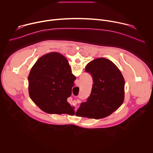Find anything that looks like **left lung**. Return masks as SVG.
Returning a JSON list of instances; mask_svg holds the SVG:
<instances>
[{
  "label": "left lung",
  "instance_id": "8db88e82",
  "mask_svg": "<svg viewBox=\"0 0 153 153\" xmlns=\"http://www.w3.org/2000/svg\"><path fill=\"white\" fill-rule=\"evenodd\" d=\"M51 52L40 57H51ZM85 71L93 80L90 96L82 102L76 113L77 116L99 119L111 114L122 105L125 97V80L120 71L110 60L100 57L86 65Z\"/></svg>",
  "mask_w": 153,
  "mask_h": 153
}]
</instances>
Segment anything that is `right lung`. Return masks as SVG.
I'll return each instance as SVG.
<instances>
[{"instance_id":"1","label":"right lung","mask_w":153,"mask_h":153,"mask_svg":"<svg viewBox=\"0 0 153 153\" xmlns=\"http://www.w3.org/2000/svg\"><path fill=\"white\" fill-rule=\"evenodd\" d=\"M67 59L57 53L51 57H40L29 74L31 99L49 114H74V108L67 102L76 77Z\"/></svg>"}]
</instances>
